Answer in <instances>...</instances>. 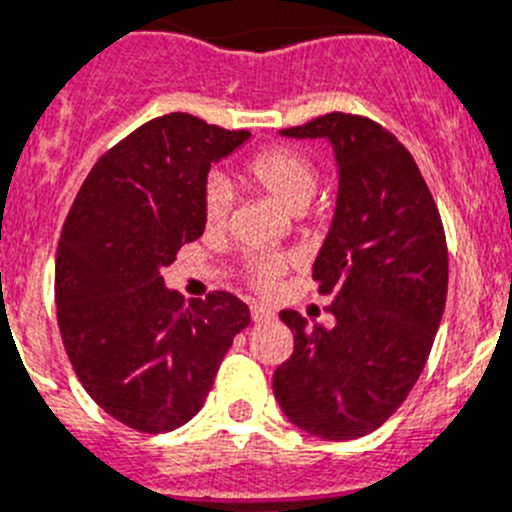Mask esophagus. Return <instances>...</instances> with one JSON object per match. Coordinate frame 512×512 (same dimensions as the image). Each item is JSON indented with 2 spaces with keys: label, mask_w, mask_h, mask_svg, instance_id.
Here are the masks:
<instances>
[{
  "label": "esophagus",
  "mask_w": 512,
  "mask_h": 512,
  "mask_svg": "<svg viewBox=\"0 0 512 512\" xmlns=\"http://www.w3.org/2000/svg\"><path fill=\"white\" fill-rule=\"evenodd\" d=\"M273 316H275L273 308L262 306V303H255V306H252V319L255 321H270Z\"/></svg>",
  "instance_id": "34e87169"
}]
</instances>
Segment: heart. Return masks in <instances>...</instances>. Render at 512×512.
Segmentation results:
<instances>
[{
	"label": "heart",
	"instance_id": "b5f03b06",
	"mask_svg": "<svg viewBox=\"0 0 512 512\" xmlns=\"http://www.w3.org/2000/svg\"><path fill=\"white\" fill-rule=\"evenodd\" d=\"M242 178L257 191L267 193L290 214L306 211L319 186V170L303 150L290 145L265 147L245 160ZM232 196L222 181H209L204 191V222L209 229H222L229 219ZM288 270V262L278 255H252L245 262V283L257 293H270L278 285L280 275Z\"/></svg>",
	"mask_w": 512,
	"mask_h": 512
}]
</instances>
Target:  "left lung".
<instances>
[{
  "mask_svg": "<svg viewBox=\"0 0 512 512\" xmlns=\"http://www.w3.org/2000/svg\"><path fill=\"white\" fill-rule=\"evenodd\" d=\"M285 137H326L339 163L331 232L313 262L331 329L280 311L293 354L273 375L285 416L329 441L372 434L426 367L449 288L439 206L403 142L370 117L331 112Z\"/></svg>",
  "mask_w": 512,
  "mask_h": 512,
  "instance_id": "left-lung-1",
  "label": "left lung"
}]
</instances>
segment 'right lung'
<instances>
[{"instance_id": "right-lung-1", "label": "right lung", "mask_w": 512, "mask_h": 512, "mask_svg": "<svg viewBox=\"0 0 512 512\" xmlns=\"http://www.w3.org/2000/svg\"><path fill=\"white\" fill-rule=\"evenodd\" d=\"M250 137L186 112L155 117L109 147L78 188L55 255V313L73 372L101 411L165 434L201 411L245 301L165 290L163 267L204 234L211 163Z\"/></svg>"}]
</instances>
